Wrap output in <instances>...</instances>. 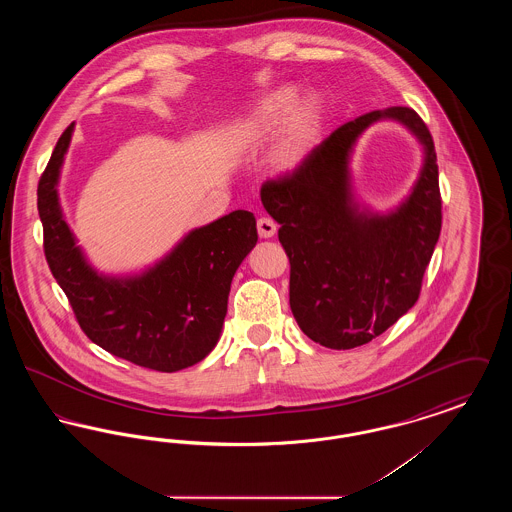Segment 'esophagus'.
<instances>
[{
  "label": "esophagus",
  "mask_w": 512,
  "mask_h": 512,
  "mask_svg": "<svg viewBox=\"0 0 512 512\" xmlns=\"http://www.w3.org/2000/svg\"><path fill=\"white\" fill-rule=\"evenodd\" d=\"M257 232L261 238H272L276 234V222L268 217L257 220Z\"/></svg>",
  "instance_id": "obj_1"
}]
</instances>
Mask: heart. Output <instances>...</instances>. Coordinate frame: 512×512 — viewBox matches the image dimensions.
I'll list each match as a JSON object with an SVG mask.
<instances>
[{
	"label": "heart",
	"instance_id": "b5f03b06",
	"mask_svg": "<svg viewBox=\"0 0 512 512\" xmlns=\"http://www.w3.org/2000/svg\"><path fill=\"white\" fill-rule=\"evenodd\" d=\"M320 119L322 105L317 98L297 101V90L282 86L259 99L238 121L234 142L244 147L263 146L282 134L274 163L282 171H292L315 146Z\"/></svg>",
	"mask_w": 512,
	"mask_h": 512
}]
</instances>
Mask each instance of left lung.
Segmentation results:
<instances>
[{"mask_svg": "<svg viewBox=\"0 0 512 512\" xmlns=\"http://www.w3.org/2000/svg\"><path fill=\"white\" fill-rule=\"evenodd\" d=\"M380 118L403 121L427 151L414 194L386 218L356 209L346 172L354 140ZM438 176L428 126L411 107H390L341 124L292 172L261 186V201L280 224L290 307L305 336L330 349H353L413 307L441 230Z\"/></svg>", "mask_w": 512, "mask_h": 512, "instance_id": "1", "label": "left lung"}]
</instances>
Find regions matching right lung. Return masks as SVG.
<instances>
[{
    "mask_svg": "<svg viewBox=\"0 0 512 512\" xmlns=\"http://www.w3.org/2000/svg\"><path fill=\"white\" fill-rule=\"evenodd\" d=\"M73 126L57 140L38 182L44 253L53 278L82 332L111 355L157 372L199 363L219 341L232 278L257 244L253 213L234 211L197 228L142 276H101L74 244L55 190Z\"/></svg>",
    "mask_w": 512,
    "mask_h": 512,
    "instance_id": "1",
    "label": "right lung"
}]
</instances>
